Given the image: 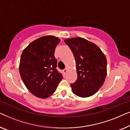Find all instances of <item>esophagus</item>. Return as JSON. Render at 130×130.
I'll return each mask as SVG.
<instances>
[{"label": "esophagus", "instance_id": "34e87169", "mask_svg": "<svg viewBox=\"0 0 130 130\" xmlns=\"http://www.w3.org/2000/svg\"><path fill=\"white\" fill-rule=\"evenodd\" d=\"M67 71H68V69H64V70H63V72L64 73H66L67 72Z\"/></svg>", "mask_w": 130, "mask_h": 130}]
</instances>
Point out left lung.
Returning <instances> with one entry per match:
<instances>
[{"label": "left lung", "mask_w": 130, "mask_h": 130, "mask_svg": "<svg viewBox=\"0 0 130 130\" xmlns=\"http://www.w3.org/2000/svg\"><path fill=\"white\" fill-rule=\"evenodd\" d=\"M73 53L77 78L70 84L74 94L82 98L93 95L104 84L107 74V61L101 50L81 37L64 40Z\"/></svg>", "instance_id": "left-lung-1"}]
</instances>
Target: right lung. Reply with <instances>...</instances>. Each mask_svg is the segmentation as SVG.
I'll list each match as a JSON object with an SVG mask.
<instances>
[{
  "instance_id": "right-lung-1",
  "label": "right lung",
  "mask_w": 130,
  "mask_h": 130,
  "mask_svg": "<svg viewBox=\"0 0 130 130\" xmlns=\"http://www.w3.org/2000/svg\"><path fill=\"white\" fill-rule=\"evenodd\" d=\"M60 40L53 35L40 37L24 50L19 73L26 88L40 98H47L56 91L63 76L56 69L54 52Z\"/></svg>"
}]
</instances>
